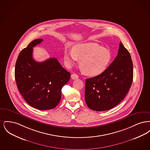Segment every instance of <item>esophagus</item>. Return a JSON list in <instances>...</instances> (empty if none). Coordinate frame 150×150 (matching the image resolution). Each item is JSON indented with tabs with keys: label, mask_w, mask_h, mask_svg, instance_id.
Listing matches in <instances>:
<instances>
[{
	"label": "esophagus",
	"mask_w": 150,
	"mask_h": 150,
	"mask_svg": "<svg viewBox=\"0 0 150 150\" xmlns=\"http://www.w3.org/2000/svg\"><path fill=\"white\" fill-rule=\"evenodd\" d=\"M71 78L73 80H75V79H77L79 78V76L78 75H76V74H73L71 75Z\"/></svg>",
	"instance_id": "obj_1"
}]
</instances>
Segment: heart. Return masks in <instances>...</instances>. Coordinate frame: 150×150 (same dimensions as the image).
I'll return each instance as SVG.
<instances>
[{
    "instance_id": "1",
    "label": "heart",
    "mask_w": 150,
    "mask_h": 150,
    "mask_svg": "<svg viewBox=\"0 0 150 150\" xmlns=\"http://www.w3.org/2000/svg\"><path fill=\"white\" fill-rule=\"evenodd\" d=\"M65 63L71 67L80 61V66L86 75L97 76L105 71L111 62L110 50L96 43H86L75 45L72 50H65Z\"/></svg>"
}]
</instances>
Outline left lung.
Returning <instances> with one entry per match:
<instances>
[{"mask_svg": "<svg viewBox=\"0 0 150 150\" xmlns=\"http://www.w3.org/2000/svg\"><path fill=\"white\" fill-rule=\"evenodd\" d=\"M133 78L130 54L120 42L117 56L105 71L86 79L85 100L88 107L97 111L115 107L128 92Z\"/></svg>", "mask_w": 150, "mask_h": 150, "instance_id": "left-lung-1", "label": "left lung"}]
</instances>
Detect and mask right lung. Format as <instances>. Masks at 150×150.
<instances>
[{
	"label": "right lung",
	"instance_id": "right-lung-1",
	"mask_svg": "<svg viewBox=\"0 0 150 150\" xmlns=\"http://www.w3.org/2000/svg\"><path fill=\"white\" fill-rule=\"evenodd\" d=\"M37 39L21 50L17 58L14 76L17 88L31 107L47 110L57 106L61 98V89L70 80L71 74L50 58L38 62L33 57V47L43 42Z\"/></svg>",
	"mask_w": 150,
	"mask_h": 150
}]
</instances>
